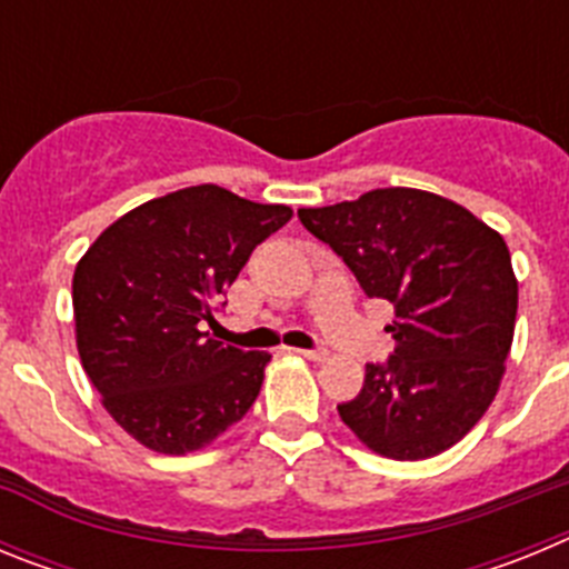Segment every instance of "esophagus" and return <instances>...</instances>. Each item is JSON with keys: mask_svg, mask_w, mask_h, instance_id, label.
Wrapping results in <instances>:
<instances>
[{"mask_svg": "<svg viewBox=\"0 0 569 569\" xmlns=\"http://www.w3.org/2000/svg\"><path fill=\"white\" fill-rule=\"evenodd\" d=\"M299 356H305V359L310 361H328V350H296Z\"/></svg>", "mask_w": 569, "mask_h": 569, "instance_id": "esophagus-1", "label": "esophagus"}]
</instances>
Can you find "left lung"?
I'll list each match as a JSON object with an SVG mask.
<instances>
[{"label":"left lung","mask_w":569,"mask_h":569,"mask_svg":"<svg viewBox=\"0 0 569 569\" xmlns=\"http://www.w3.org/2000/svg\"><path fill=\"white\" fill-rule=\"evenodd\" d=\"M301 224L336 250L370 299L393 305L396 350L365 367L339 416L373 453H445L487 413L505 379L519 281L510 250L461 204L416 188L301 208Z\"/></svg>","instance_id":"left-lung-1"}]
</instances>
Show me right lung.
Instances as JSON below:
<instances>
[{
    "instance_id": "add662e5",
    "label": "right lung",
    "mask_w": 569,
    "mask_h": 569,
    "mask_svg": "<svg viewBox=\"0 0 569 569\" xmlns=\"http://www.w3.org/2000/svg\"><path fill=\"white\" fill-rule=\"evenodd\" d=\"M290 216L288 204L196 184L119 216L79 259V359L110 419L139 445L193 453L253 407L270 353L208 339L202 321Z\"/></svg>"
}]
</instances>
